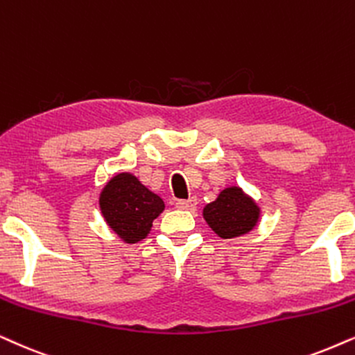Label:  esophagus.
<instances>
[{"label": "esophagus", "mask_w": 355, "mask_h": 355, "mask_svg": "<svg viewBox=\"0 0 355 355\" xmlns=\"http://www.w3.org/2000/svg\"><path fill=\"white\" fill-rule=\"evenodd\" d=\"M178 209H195L196 208V200L195 198H188V200H178L175 203Z\"/></svg>", "instance_id": "1"}]
</instances>
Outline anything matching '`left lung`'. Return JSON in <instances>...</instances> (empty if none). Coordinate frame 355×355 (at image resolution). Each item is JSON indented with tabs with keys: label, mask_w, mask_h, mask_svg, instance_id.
Returning a JSON list of instances; mask_svg holds the SVG:
<instances>
[{
	"label": "left lung",
	"mask_w": 355,
	"mask_h": 355,
	"mask_svg": "<svg viewBox=\"0 0 355 355\" xmlns=\"http://www.w3.org/2000/svg\"><path fill=\"white\" fill-rule=\"evenodd\" d=\"M260 206L241 187H227L219 191L218 198L203 208V218L214 234L221 239H234L257 226Z\"/></svg>",
	"instance_id": "8db88e82"
}]
</instances>
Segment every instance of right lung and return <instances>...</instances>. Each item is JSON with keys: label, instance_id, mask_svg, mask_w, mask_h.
Returning a JSON list of instances; mask_svg holds the SVG:
<instances>
[{"label": "right lung", "instance_id": "add662e5", "mask_svg": "<svg viewBox=\"0 0 355 355\" xmlns=\"http://www.w3.org/2000/svg\"><path fill=\"white\" fill-rule=\"evenodd\" d=\"M101 216L125 244L146 239L152 221L165 209L164 200L129 172L116 173L98 198Z\"/></svg>", "mask_w": 355, "mask_h": 355}]
</instances>
